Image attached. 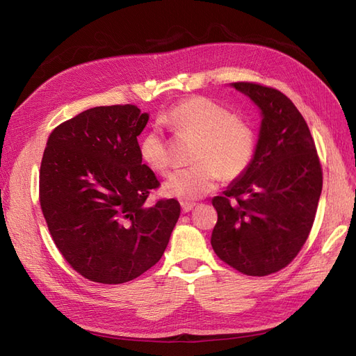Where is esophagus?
<instances>
[{
  "mask_svg": "<svg viewBox=\"0 0 356 356\" xmlns=\"http://www.w3.org/2000/svg\"><path fill=\"white\" fill-rule=\"evenodd\" d=\"M195 207H196V203H193V202H181V209L184 213L190 212Z\"/></svg>",
  "mask_w": 356,
  "mask_h": 356,
  "instance_id": "esophagus-1",
  "label": "esophagus"
}]
</instances>
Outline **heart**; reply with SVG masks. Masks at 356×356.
I'll use <instances>...</instances> for the list:
<instances>
[{
  "mask_svg": "<svg viewBox=\"0 0 356 356\" xmlns=\"http://www.w3.org/2000/svg\"><path fill=\"white\" fill-rule=\"evenodd\" d=\"M163 123L179 138L196 139L195 166L169 175L163 190L182 202L197 200L217 188L222 178L245 174L255 154V134L243 118L233 115L221 104L204 96H191L165 114ZM139 157L157 174L169 169V153L163 135L152 129L139 139Z\"/></svg>",
  "mask_w": 356,
  "mask_h": 356,
  "instance_id": "b5f03b06",
  "label": "heart"
}]
</instances>
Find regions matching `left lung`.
Masks as SVG:
<instances>
[{
    "instance_id": "obj_1",
    "label": "left lung",
    "mask_w": 356,
    "mask_h": 356,
    "mask_svg": "<svg viewBox=\"0 0 356 356\" xmlns=\"http://www.w3.org/2000/svg\"><path fill=\"white\" fill-rule=\"evenodd\" d=\"M260 110L251 166L212 199L218 221L211 245L243 275L266 276L286 267L314 225L322 169L303 115L276 89L232 83Z\"/></svg>"
}]
</instances>
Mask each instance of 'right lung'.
I'll return each mask as SVG.
<instances>
[{
	"mask_svg": "<svg viewBox=\"0 0 356 356\" xmlns=\"http://www.w3.org/2000/svg\"><path fill=\"white\" fill-rule=\"evenodd\" d=\"M148 113L135 105L95 106L63 122L47 139L40 204L68 264L99 284H124L163 255L179 218L175 199L145 204L157 188L143 165L138 136Z\"/></svg>",
	"mask_w": 356,
	"mask_h": 356,
	"instance_id": "obj_1",
	"label": "right lung"
}]
</instances>
